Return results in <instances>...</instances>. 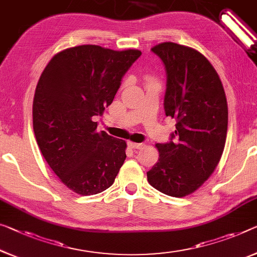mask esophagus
I'll return each mask as SVG.
<instances>
[{"label": "esophagus", "instance_id": "obj_1", "mask_svg": "<svg viewBox=\"0 0 257 257\" xmlns=\"http://www.w3.org/2000/svg\"><path fill=\"white\" fill-rule=\"evenodd\" d=\"M128 147L132 148V149H141L142 147H144V144H137V142H128Z\"/></svg>", "mask_w": 257, "mask_h": 257}]
</instances>
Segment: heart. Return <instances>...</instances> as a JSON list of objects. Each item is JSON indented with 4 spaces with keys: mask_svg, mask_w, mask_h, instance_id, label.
Listing matches in <instances>:
<instances>
[{
    "mask_svg": "<svg viewBox=\"0 0 257 257\" xmlns=\"http://www.w3.org/2000/svg\"><path fill=\"white\" fill-rule=\"evenodd\" d=\"M145 80H146V82H147V84H151V82L154 81L153 78L149 77V76H146V77H145Z\"/></svg>",
    "mask_w": 257,
    "mask_h": 257,
    "instance_id": "b5f03b06",
    "label": "heart"
}]
</instances>
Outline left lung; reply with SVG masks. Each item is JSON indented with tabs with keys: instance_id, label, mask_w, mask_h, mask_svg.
Segmentation results:
<instances>
[{
	"instance_id": "obj_1",
	"label": "left lung",
	"mask_w": 257,
	"mask_h": 257,
	"mask_svg": "<svg viewBox=\"0 0 257 257\" xmlns=\"http://www.w3.org/2000/svg\"><path fill=\"white\" fill-rule=\"evenodd\" d=\"M152 51L167 71L165 115L177 124L171 141L156 145L159 162L147 179L157 191L183 197L202 186L219 163L227 133L226 96L214 66L197 50L163 42Z\"/></svg>"
}]
</instances>
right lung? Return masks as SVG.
<instances>
[{
  "label": "right lung",
  "mask_w": 257,
  "mask_h": 257,
  "mask_svg": "<svg viewBox=\"0 0 257 257\" xmlns=\"http://www.w3.org/2000/svg\"><path fill=\"white\" fill-rule=\"evenodd\" d=\"M138 49L82 45L60 51L43 70L33 100V130L51 170L71 191L93 195L115 181L126 142L97 132L96 116L112 103Z\"/></svg>",
  "instance_id": "1"
}]
</instances>
